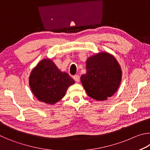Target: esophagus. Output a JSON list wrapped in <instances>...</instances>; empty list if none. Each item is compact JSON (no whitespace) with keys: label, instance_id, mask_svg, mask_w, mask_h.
Listing matches in <instances>:
<instances>
[{"label":"esophagus","instance_id":"1","mask_svg":"<svg viewBox=\"0 0 150 150\" xmlns=\"http://www.w3.org/2000/svg\"><path fill=\"white\" fill-rule=\"evenodd\" d=\"M73 79H74V80L76 81V82H79L80 81V77L78 75H76L73 76Z\"/></svg>","mask_w":150,"mask_h":150}]
</instances>
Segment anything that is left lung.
Masks as SVG:
<instances>
[{
    "mask_svg": "<svg viewBox=\"0 0 150 150\" xmlns=\"http://www.w3.org/2000/svg\"><path fill=\"white\" fill-rule=\"evenodd\" d=\"M86 72L81 82L88 96L98 101L111 97L120 87L122 71L113 55L106 52L97 53L86 61Z\"/></svg>",
    "mask_w": 150,
    "mask_h": 150,
    "instance_id": "8db88e82",
    "label": "left lung"
}]
</instances>
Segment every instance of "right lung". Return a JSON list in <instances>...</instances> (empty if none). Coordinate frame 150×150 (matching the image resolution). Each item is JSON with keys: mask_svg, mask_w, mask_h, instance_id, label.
<instances>
[{"mask_svg": "<svg viewBox=\"0 0 150 150\" xmlns=\"http://www.w3.org/2000/svg\"><path fill=\"white\" fill-rule=\"evenodd\" d=\"M75 83L49 58L40 61L29 76V86L33 95L38 100L49 105H54L64 97L67 88Z\"/></svg>", "mask_w": 150, "mask_h": 150, "instance_id": "obj_1", "label": "right lung"}]
</instances>
